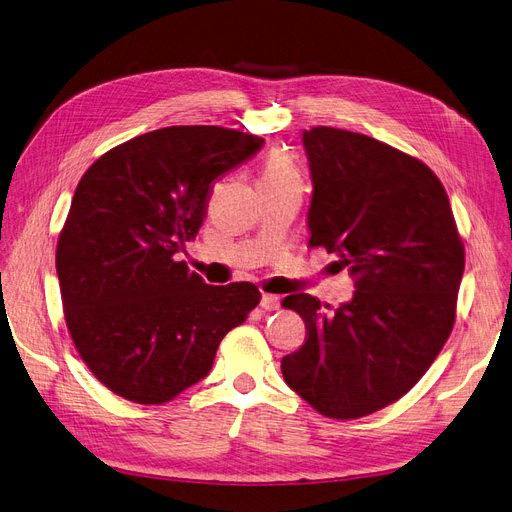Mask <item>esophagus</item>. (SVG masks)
Segmentation results:
<instances>
[{"instance_id":"obj_1","label":"esophagus","mask_w":512,"mask_h":512,"mask_svg":"<svg viewBox=\"0 0 512 512\" xmlns=\"http://www.w3.org/2000/svg\"><path fill=\"white\" fill-rule=\"evenodd\" d=\"M260 306H262L264 310H277V308L281 306V300H279L277 296H273V294H262Z\"/></svg>"}]
</instances>
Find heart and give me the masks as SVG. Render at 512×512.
Wrapping results in <instances>:
<instances>
[{
  "label": "heart",
  "instance_id": "obj_1",
  "mask_svg": "<svg viewBox=\"0 0 512 512\" xmlns=\"http://www.w3.org/2000/svg\"><path fill=\"white\" fill-rule=\"evenodd\" d=\"M289 179H298V173L296 168L291 166V162L279 154V152H273L269 156V160H266L264 168H262V175H260V181H289Z\"/></svg>",
  "mask_w": 512,
  "mask_h": 512
}]
</instances>
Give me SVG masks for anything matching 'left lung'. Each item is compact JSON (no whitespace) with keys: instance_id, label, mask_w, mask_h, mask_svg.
Segmentation results:
<instances>
[{"instance_id":"left-lung-1","label":"left lung","mask_w":512,"mask_h":512,"mask_svg":"<svg viewBox=\"0 0 512 512\" xmlns=\"http://www.w3.org/2000/svg\"><path fill=\"white\" fill-rule=\"evenodd\" d=\"M310 248L337 254L354 298L329 312L310 294L283 308L306 339L281 360L285 383L329 419H360L417 385L456 321L465 246L433 170L392 145L333 127L302 135Z\"/></svg>"}]
</instances>
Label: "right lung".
<instances>
[{"mask_svg": "<svg viewBox=\"0 0 512 512\" xmlns=\"http://www.w3.org/2000/svg\"><path fill=\"white\" fill-rule=\"evenodd\" d=\"M262 143L225 127H164L116 145L81 177L56 271L72 344L116 396L177 398L260 302L256 285H208L177 254L196 239L214 181Z\"/></svg>", "mask_w": 512, "mask_h": 512, "instance_id": "add662e5", "label": "right lung"}]
</instances>
